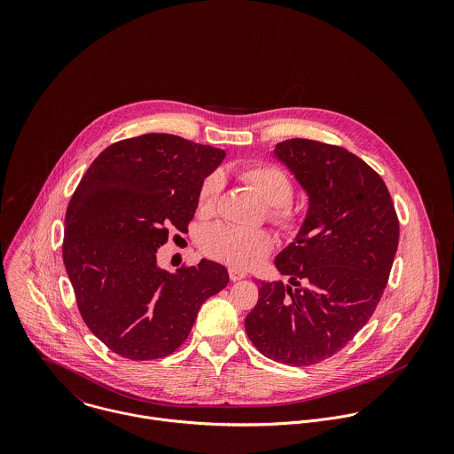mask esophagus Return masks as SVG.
Segmentation results:
<instances>
[{
	"label": "esophagus",
	"mask_w": 454,
	"mask_h": 454,
	"mask_svg": "<svg viewBox=\"0 0 454 454\" xmlns=\"http://www.w3.org/2000/svg\"><path fill=\"white\" fill-rule=\"evenodd\" d=\"M245 276H247L245 270H239V269H236V267H231V269H229V278H231L232 281H239V279H243Z\"/></svg>",
	"instance_id": "obj_1"
}]
</instances>
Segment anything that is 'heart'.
I'll use <instances>...</instances> for the list:
<instances>
[{
    "label": "heart",
    "mask_w": 454,
    "mask_h": 454,
    "mask_svg": "<svg viewBox=\"0 0 454 454\" xmlns=\"http://www.w3.org/2000/svg\"><path fill=\"white\" fill-rule=\"evenodd\" d=\"M239 178L248 184L269 206V220L288 238H297L308 225L309 207L294 202V182L276 164L255 162L239 169ZM222 176L207 175L197 195L199 211L204 216L215 215L222 194ZM200 250L209 259L232 267H255L274 250V238L265 229H241L234 225H213L200 239Z\"/></svg>",
    "instance_id": "obj_1"
}]
</instances>
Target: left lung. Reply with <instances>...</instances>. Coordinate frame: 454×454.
I'll return each mask as SVG.
<instances>
[{"instance_id": "obj_1", "label": "left lung", "mask_w": 454, "mask_h": 454, "mask_svg": "<svg viewBox=\"0 0 454 454\" xmlns=\"http://www.w3.org/2000/svg\"><path fill=\"white\" fill-rule=\"evenodd\" d=\"M274 153L309 194V220L274 262L290 285L260 281L245 328L263 356L315 365L376 311L398 247V216L383 178L346 148L294 137Z\"/></svg>"}]
</instances>
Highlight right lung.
<instances>
[{
	"mask_svg": "<svg viewBox=\"0 0 454 454\" xmlns=\"http://www.w3.org/2000/svg\"><path fill=\"white\" fill-rule=\"evenodd\" d=\"M223 150L175 134H143L105 148L66 211L63 259L78 311L114 353L155 360L176 351L200 306L229 283L202 259L176 274L157 265L169 229L187 232L202 180Z\"/></svg>",
	"mask_w": 454,
	"mask_h": 454,
	"instance_id": "add662e5",
	"label": "right lung"
}]
</instances>
